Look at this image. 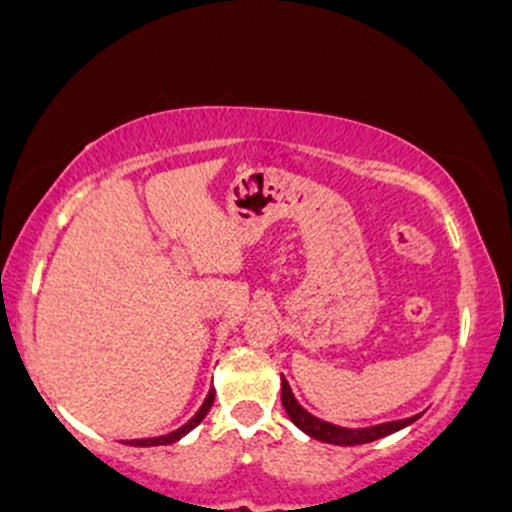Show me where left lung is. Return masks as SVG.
<instances>
[{"instance_id": "left-lung-1", "label": "left lung", "mask_w": 512, "mask_h": 512, "mask_svg": "<svg viewBox=\"0 0 512 512\" xmlns=\"http://www.w3.org/2000/svg\"><path fill=\"white\" fill-rule=\"evenodd\" d=\"M280 403H283L285 412L293 420L295 427H300L302 432L310 434L312 439H320V442L327 444H339V447H354V444H366V442H376V439L386 437V434H393L403 427L412 425L420 415L415 417H405V420H393V422H383V425H373V427H361V430H349V427H339L332 425V422H324L320 417L310 415L302 405L295 400L293 390H290L288 381L280 376Z\"/></svg>"}]
</instances>
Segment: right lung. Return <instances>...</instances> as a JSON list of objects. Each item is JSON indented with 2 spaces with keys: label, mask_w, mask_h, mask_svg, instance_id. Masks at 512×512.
I'll use <instances>...</instances> for the list:
<instances>
[{
  "label": "right lung",
  "mask_w": 512,
  "mask_h": 512,
  "mask_svg": "<svg viewBox=\"0 0 512 512\" xmlns=\"http://www.w3.org/2000/svg\"><path fill=\"white\" fill-rule=\"evenodd\" d=\"M212 403H214V388L210 390V393H207V398H205V403H202V408L197 410L195 415H192L190 420L185 422L183 427H178V430L170 432V434H163V437H151V439H129V442H126V444H131V447H161V444H173V442H178L180 437H185V434H188L190 430H195V427L200 425L202 420H205V415H207V412H210Z\"/></svg>",
  "instance_id": "1"
}]
</instances>
